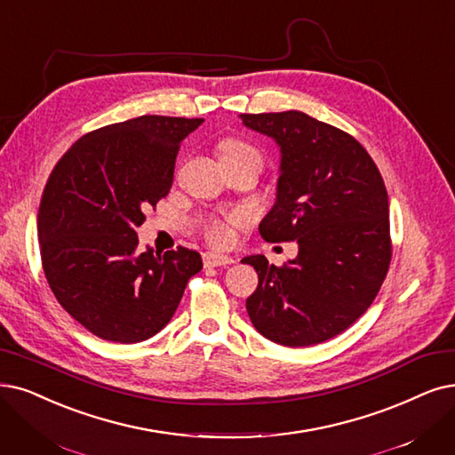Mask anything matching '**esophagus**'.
<instances>
[{
	"instance_id": "34e87169",
	"label": "esophagus",
	"mask_w": 455,
	"mask_h": 455,
	"mask_svg": "<svg viewBox=\"0 0 455 455\" xmlns=\"http://www.w3.org/2000/svg\"><path fill=\"white\" fill-rule=\"evenodd\" d=\"M231 263H235V259L231 256H222V253H216V251L204 253L205 267H224V265H231Z\"/></svg>"
}]
</instances>
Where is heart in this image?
Returning <instances> with one entry per match:
<instances>
[{"instance_id":"obj_1","label":"heart","mask_w":455,"mask_h":455,"mask_svg":"<svg viewBox=\"0 0 455 455\" xmlns=\"http://www.w3.org/2000/svg\"><path fill=\"white\" fill-rule=\"evenodd\" d=\"M220 151V160L224 158H241V156H253L259 160V153L256 148L239 138H228L218 145ZM246 220L243 212H231L226 218H211L205 222V235L207 239L216 246H228L233 241V226H241Z\"/></svg>"}]
</instances>
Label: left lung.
Masks as SVG:
<instances>
[{
    "mask_svg": "<svg viewBox=\"0 0 455 455\" xmlns=\"http://www.w3.org/2000/svg\"><path fill=\"white\" fill-rule=\"evenodd\" d=\"M280 148L276 204L259 224L268 243L297 241L282 267L265 256L246 299L251 324L270 341L307 347L343 332L364 314L392 259L388 194L368 151L347 132L297 110L241 114Z\"/></svg>",
    "mask_w": 455,
    "mask_h": 455,
    "instance_id": "obj_1",
    "label": "left lung"
}]
</instances>
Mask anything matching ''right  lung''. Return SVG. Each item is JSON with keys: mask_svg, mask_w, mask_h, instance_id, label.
<instances>
[{"mask_svg": "<svg viewBox=\"0 0 455 455\" xmlns=\"http://www.w3.org/2000/svg\"><path fill=\"white\" fill-rule=\"evenodd\" d=\"M204 119L141 116L82 136L52 170L37 229L58 302L95 336L138 343L173 317L197 251L138 248L145 211L166 197L183 141Z\"/></svg>", "mask_w": 455, "mask_h": 455, "instance_id": "obj_1", "label": "right lung"}]
</instances>
